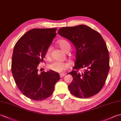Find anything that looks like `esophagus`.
Returning a JSON list of instances; mask_svg holds the SVG:
<instances>
[{
	"label": "esophagus",
	"mask_w": 121,
	"mask_h": 121,
	"mask_svg": "<svg viewBox=\"0 0 121 121\" xmlns=\"http://www.w3.org/2000/svg\"><path fill=\"white\" fill-rule=\"evenodd\" d=\"M65 74H63V73H60V78H63V77H64V76H65Z\"/></svg>",
	"instance_id": "esophagus-1"
}]
</instances>
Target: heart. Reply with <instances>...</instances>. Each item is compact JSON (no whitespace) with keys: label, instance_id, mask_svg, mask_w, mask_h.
Instances as JSON below:
<instances>
[{"label":"heart","instance_id":"1","mask_svg":"<svg viewBox=\"0 0 121 121\" xmlns=\"http://www.w3.org/2000/svg\"><path fill=\"white\" fill-rule=\"evenodd\" d=\"M58 44L60 48L65 52H68L71 50V46L68 41L65 39H62L58 42ZM52 47L49 46L45 52V56L46 58H49L50 56ZM70 64L69 62H62L58 61H53L49 64L48 68L51 70L55 71L56 72L61 73L70 68Z\"/></svg>","mask_w":121,"mask_h":121}]
</instances>
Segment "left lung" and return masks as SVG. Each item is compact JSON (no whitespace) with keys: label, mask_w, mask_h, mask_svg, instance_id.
Segmentation results:
<instances>
[{"label":"left lung","mask_w":121,"mask_h":121,"mask_svg":"<svg viewBox=\"0 0 121 121\" xmlns=\"http://www.w3.org/2000/svg\"><path fill=\"white\" fill-rule=\"evenodd\" d=\"M58 33L70 40L76 50L74 70L68 73L73 78L68 86L71 93L79 98L98 93L109 71V51L101 35L85 25L61 27ZM81 68L84 71L79 73Z\"/></svg>","instance_id":"8db88e82"}]
</instances>
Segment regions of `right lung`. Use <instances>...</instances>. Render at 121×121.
I'll return each mask as SVG.
<instances>
[{
    "label": "right lung",
    "mask_w": 121,
    "mask_h": 121,
    "mask_svg": "<svg viewBox=\"0 0 121 121\" xmlns=\"http://www.w3.org/2000/svg\"><path fill=\"white\" fill-rule=\"evenodd\" d=\"M56 28L34 29L18 40L12 57L11 71L17 88L29 98L40 101L49 97L60 80L58 73L39 72L38 66L56 35Z\"/></svg>",
    "instance_id": "add662e5"
}]
</instances>
